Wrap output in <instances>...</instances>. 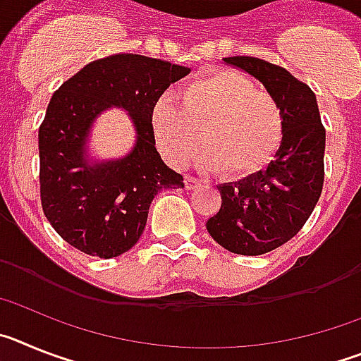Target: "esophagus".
I'll list each match as a JSON object with an SVG mask.
<instances>
[{"mask_svg": "<svg viewBox=\"0 0 361 361\" xmlns=\"http://www.w3.org/2000/svg\"><path fill=\"white\" fill-rule=\"evenodd\" d=\"M184 184H186V190H197L202 184V180L193 177V175H184Z\"/></svg>", "mask_w": 361, "mask_h": 361, "instance_id": "34e87169", "label": "esophagus"}]
</instances>
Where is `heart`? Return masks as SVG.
<instances>
[{
	"mask_svg": "<svg viewBox=\"0 0 361 361\" xmlns=\"http://www.w3.org/2000/svg\"><path fill=\"white\" fill-rule=\"evenodd\" d=\"M153 139L164 159L183 168L200 145L202 164L224 177L262 171L283 139V111L269 92L229 68L202 73L183 88V101L159 97L149 114Z\"/></svg>",
	"mask_w": 361,
	"mask_h": 361,
	"instance_id": "heart-1",
	"label": "heart"
}]
</instances>
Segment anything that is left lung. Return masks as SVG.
<instances>
[{
  "label": "left lung",
  "instance_id": "obj_1",
  "mask_svg": "<svg viewBox=\"0 0 361 361\" xmlns=\"http://www.w3.org/2000/svg\"><path fill=\"white\" fill-rule=\"evenodd\" d=\"M224 61L257 78L283 111L275 161L238 183L216 186L222 204L206 222L216 244L253 257L291 240L311 216L324 186L325 128L312 90L286 68L250 56Z\"/></svg>",
  "mask_w": 361,
  "mask_h": 361
}]
</instances>
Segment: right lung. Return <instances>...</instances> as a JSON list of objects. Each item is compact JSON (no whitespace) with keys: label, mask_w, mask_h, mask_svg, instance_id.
I'll return each instance as SVG.
<instances>
[{"label":"right lung","mask_w":361,"mask_h":361,"mask_svg":"<svg viewBox=\"0 0 361 361\" xmlns=\"http://www.w3.org/2000/svg\"><path fill=\"white\" fill-rule=\"evenodd\" d=\"M190 68L139 54L92 61L63 82L39 126V188L44 216L63 240L99 258L126 253L145 231L159 191L184 188L162 162L149 114L153 103ZM110 106L129 111L137 142L124 159L90 165L85 139Z\"/></svg>","instance_id":"obj_1"}]
</instances>
